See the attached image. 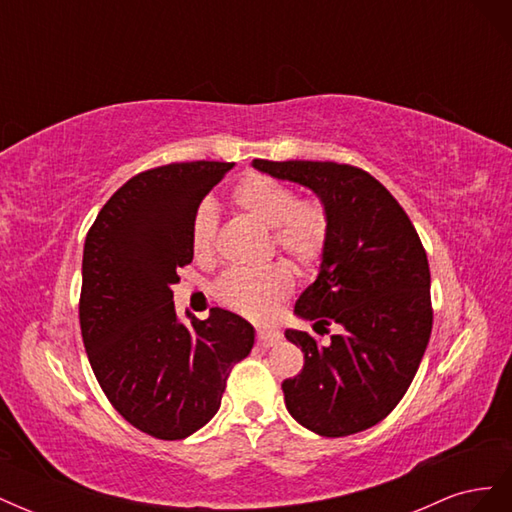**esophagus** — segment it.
<instances>
[{
    "label": "esophagus",
    "mask_w": 512,
    "mask_h": 512,
    "mask_svg": "<svg viewBox=\"0 0 512 512\" xmlns=\"http://www.w3.org/2000/svg\"><path fill=\"white\" fill-rule=\"evenodd\" d=\"M280 339H282V333L275 331V329L262 327V329H258V333H256V344L262 346V348H269V346L280 342Z\"/></svg>",
    "instance_id": "34e87169"
}]
</instances>
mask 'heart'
Masks as SVG:
<instances>
[{
  "instance_id": "heart-1",
  "label": "heart",
  "mask_w": 512,
  "mask_h": 512,
  "mask_svg": "<svg viewBox=\"0 0 512 512\" xmlns=\"http://www.w3.org/2000/svg\"><path fill=\"white\" fill-rule=\"evenodd\" d=\"M232 205L262 226L271 228V247L309 267L324 254L329 241V213L316 198H297V190L282 179L262 173L245 175L232 188ZM218 209L205 200L192 215L190 243L198 260L215 254ZM294 275L286 262L260 269H228L213 286L222 305L247 318H262L292 292Z\"/></svg>"
}]
</instances>
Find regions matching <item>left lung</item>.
<instances>
[{
	"label": "left lung",
	"mask_w": 512,
	"mask_h": 512,
	"mask_svg": "<svg viewBox=\"0 0 512 512\" xmlns=\"http://www.w3.org/2000/svg\"><path fill=\"white\" fill-rule=\"evenodd\" d=\"M254 168L301 183L329 213L320 273L294 303L314 329L342 324L322 346L288 329L301 346V374L282 382L286 408L309 431L342 438L380 423L406 395L429 344L433 309L425 247L408 213L367 170L337 162H269Z\"/></svg>",
	"instance_id": "obj_1"
}]
</instances>
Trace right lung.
<instances>
[{
    "mask_svg": "<svg viewBox=\"0 0 512 512\" xmlns=\"http://www.w3.org/2000/svg\"><path fill=\"white\" fill-rule=\"evenodd\" d=\"M235 162H175L134 175L108 198L83 250L79 318L91 369L113 408L158 440H183L222 404L254 327L211 307L179 322L177 271L190 265L192 215Z\"/></svg>",
    "mask_w": 512,
    "mask_h": 512,
    "instance_id": "add662e5",
    "label": "right lung"
}]
</instances>
